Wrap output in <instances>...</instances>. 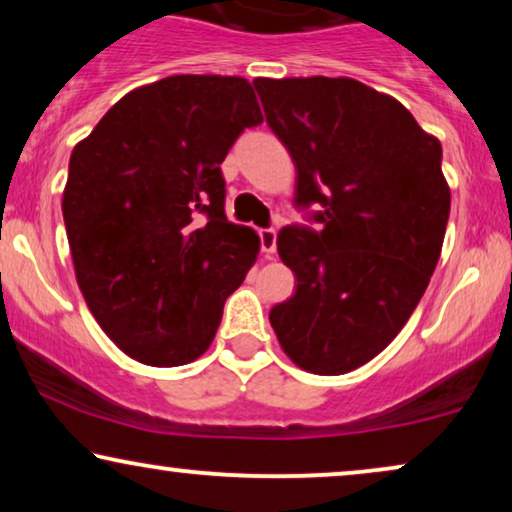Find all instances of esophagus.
<instances>
[{
  "label": "esophagus",
  "mask_w": 512,
  "mask_h": 512,
  "mask_svg": "<svg viewBox=\"0 0 512 512\" xmlns=\"http://www.w3.org/2000/svg\"><path fill=\"white\" fill-rule=\"evenodd\" d=\"M258 237H261V249L265 254H275L277 249V230L275 228H261L258 230Z\"/></svg>",
  "instance_id": "obj_1"
}]
</instances>
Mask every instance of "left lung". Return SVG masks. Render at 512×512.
<instances>
[{
    "mask_svg": "<svg viewBox=\"0 0 512 512\" xmlns=\"http://www.w3.org/2000/svg\"><path fill=\"white\" fill-rule=\"evenodd\" d=\"M254 86L296 165V207L319 223L279 230V258L298 286L272 307L270 324L296 366L349 373L396 338L436 270L450 216L443 146L401 102L361 81Z\"/></svg>",
    "mask_w": 512,
    "mask_h": 512,
    "instance_id": "1",
    "label": "left lung"
}]
</instances>
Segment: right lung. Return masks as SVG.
<instances>
[{
  "label": "right lung",
  "instance_id": "add662e5",
  "mask_svg": "<svg viewBox=\"0 0 512 512\" xmlns=\"http://www.w3.org/2000/svg\"><path fill=\"white\" fill-rule=\"evenodd\" d=\"M258 123L247 79L179 74L132 90L74 146L62 216L76 282L139 363L205 354L256 263L258 235L226 219L221 163Z\"/></svg>",
  "mask_w": 512,
  "mask_h": 512
}]
</instances>
